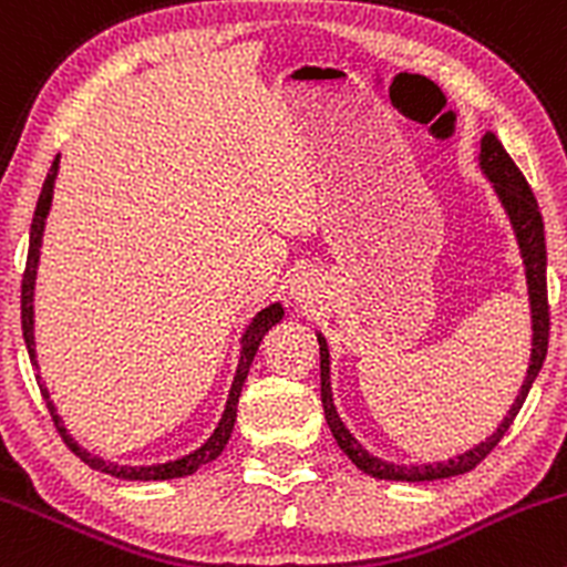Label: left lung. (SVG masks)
<instances>
[{
  "label": "left lung",
  "instance_id": "obj_1",
  "mask_svg": "<svg viewBox=\"0 0 567 567\" xmlns=\"http://www.w3.org/2000/svg\"><path fill=\"white\" fill-rule=\"evenodd\" d=\"M481 168L484 174L492 178L494 189H497L499 200H503L505 212H508L511 223H514L516 238H519L522 258L524 266H527V285H529V303H533V355H529V369L527 378H524V385L516 396L514 408L508 410L503 424L497 426V432L492 437H486V443L475 445L467 454L449 458V462L437 464H424V467H399V464H389L378 456H369L367 451L361 449L359 440L342 426L337 410H333L331 402V383H329V344L318 333L320 342V399H323L326 421H329V429L337 440L339 449L344 451L359 470H363L372 478L383 481H437V478H454V475H464L470 470L478 467L484 458L497 449V443L503 440V434L508 432L514 419L519 415L524 399H527L529 389H533L535 378H538L540 367L546 361V350H549V290H546V236H544V217H540L538 200H535L533 189H529L527 178L519 168H516L514 159L508 157V152L503 148V143L497 141V135L486 133L484 141H481Z\"/></svg>",
  "mask_w": 567,
  "mask_h": 567
}]
</instances>
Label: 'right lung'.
Instances as JSON below:
<instances>
[{"instance_id":"1","label":"right lung","mask_w":567,"mask_h":567,"mask_svg":"<svg viewBox=\"0 0 567 567\" xmlns=\"http://www.w3.org/2000/svg\"><path fill=\"white\" fill-rule=\"evenodd\" d=\"M56 171H59V154H56V159H53L51 171H48L45 184H43V193H40L38 208H34L32 230H29L27 268H23V279H21V329H23V342H27V350H29V361H32V363H34V337H32L34 277H38L40 241H43V228H45L48 208H51L53 178H56ZM282 315H285V309L279 307V303H271V307H266L264 312L255 315L252 323H249V329L244 331V337H241V359H238L234 389H230V396H228V404H225L223 419H219V424H217V429H214L212 437H208L198 451H193V454L176 458V462L154 464V467H122V464L103 462V458H100V456L86 454V451H83L81 445L75 443L73 437H70L68 429L62 426V419H59V415H56V408H53V402H51V399H48V391L40 389V391H43V396H45L48 413H51L53 426H56V432L62 434L64 445H68V449L81 458V462H86L89 467L100 470V473H109V475H116V478H127V481H168V478H182V475H193L195 470L200 467V464H206V462H212V458H217L219 454H223L225 445H228L230 432H234V424H236L238 396H241V385H244V380H247V374H249V363H252L255 353H258L260 339L266 337V331L271 329L274 323H279V320H282ZM38 383H40V374H38Z\"/></svg>"}]
</instances>
